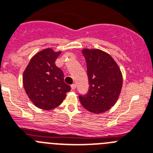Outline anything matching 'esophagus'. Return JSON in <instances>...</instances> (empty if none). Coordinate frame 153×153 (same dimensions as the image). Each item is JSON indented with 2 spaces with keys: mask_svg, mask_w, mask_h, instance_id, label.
Instances as JSON below:
<instances>
[{
  "mask_svg": "<svg viewBox=\"0 0 153 153\" xmlns=\"http://www.w3.org/2000/svg\"><path fill=\"white\" fill-rule=\"evenodd\" d=\"M71 89H73V90H74V89H75V88H76V85L72 84L71 85Z\"/></svg>",
  "mask_w": 153,
  "mask_h": 153,
  "instance_id": "1",
  "label": "esophagus"
}]
</instances>
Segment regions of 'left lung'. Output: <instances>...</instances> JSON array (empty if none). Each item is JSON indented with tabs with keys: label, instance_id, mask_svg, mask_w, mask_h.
I'll return each instance as SVG.
<instances>
[{
	"label": "left lung",
	"instance_id": "obj_1",
	"mask_svg": "<svg viewBox=\"0 0 153 153\" xmlns=\"http://www.w3.org/2000/svg\"><path fill=\"white\" fill-rule=\"evenodd\" d=\"M87 66L88 93L79 100L90 112L100 114L115 104L122 88V75L111 56L100 50L82 51Z\"/></svg>",
	"mask_w": 153,
	"mask_h": 153
}]
</instances>
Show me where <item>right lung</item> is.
I'll use <instances>...</instances> for the list:
<instances>
[{
	"label": "right lung",
	"mask_w": 153,
	"mask_h": 153,
	"mask_svg": "<svg viewBox=\"0 0 153 153\" xmlns=\"http://www.w3.org/2000/svg\"><path fill=\"white\" fill-rule=\"evenodd\" d=\"M61 52L46 49L34 56L23 74V85L30 100L43 110L61 104L70 85L64 82V73L55 65Z\"/></svg>",
	"instance_id": "1"
}]
</instances>
